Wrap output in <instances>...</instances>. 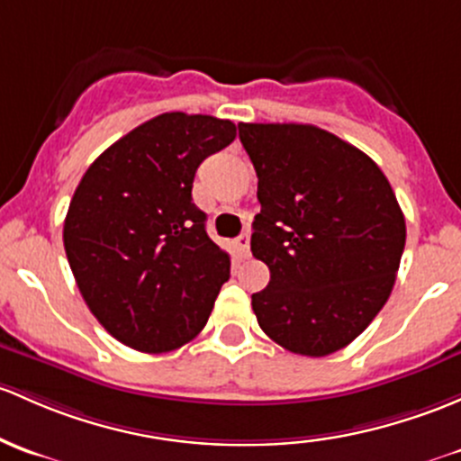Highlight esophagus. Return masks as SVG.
I'll use <instances>...</instances> for the list:
<instances>
[{
	"label": "esophagus",
	"instance_id": "obj_1",
	"mask_svg": "<svg viewBox=\"0 0 461 461\" xmlns=\"http://www.w3.org/2000/svg\"><path fill=\"white\" fill-rule=\"evenodd\" d=\"M236 247H239L240 258H249V236L240 234L239 239H236Z\"/></svg>",
	"mask_w": 461,
	"mask_h": 461
}]
</instances>
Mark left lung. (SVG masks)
<instances>
[{
  "mask_svg": "<svg viewBox=\"0 0 461 461\" xmlns=\"http://www.w3.org/2000/svg\"><path fill=\"white\" fill-rule=\"evenodd\" d=\"M258 176L251 254L269 285L251 295L260 329L287 351L322 357L356 340L389 300L406 243L382 169L304 123H239Z\"/></svg>",
  "mask_w": 461,
  "mask_h": 461,
  "instance_id": "1",
  "label": "left lung"
}]
</instances>
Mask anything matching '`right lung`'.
Returning <instances> with one entry per match:
<instances>
[{
    "mask_svg": "<svg viewBox=\"0 0 461 461\" xmlns=\"http://www.w3.org/2000/svg\"><path fill=\"white\" fill-rule=\"evenodd\" d=\"M234 139L227 119L158 114L110 145L77 185L68 263L92 316L125 347L172 351L207 324L230 256L207 236L192 183Z\"/></svg>",
    "mask_w": 461,
    "mask_h": 461,
    "instance_id": "right-lung-1",
    "label": "right lung"
}]
</instances>
